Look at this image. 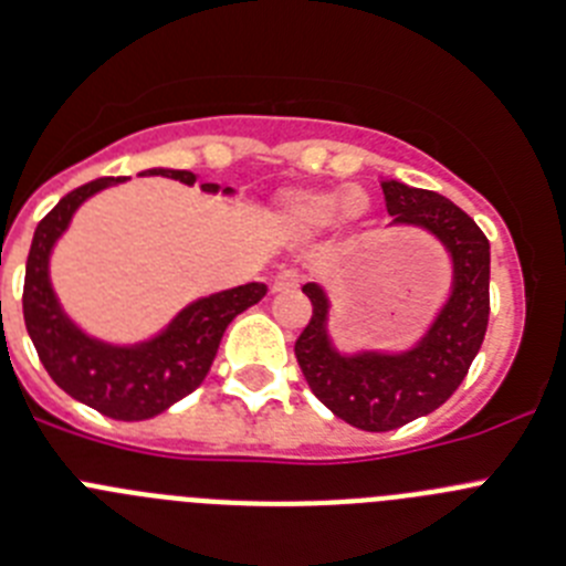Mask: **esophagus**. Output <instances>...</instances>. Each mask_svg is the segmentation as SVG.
I'll return each instance as SVG.
<instances>
[{
	"label": "esophagus",
	"instance_id": "34e87169",
	"mask_svg": "<svg viewBox=\"0 0 566 566\" xmlns=\"http://www.w3.org/2000/svg\"><path fill=\"white\" fill-rule=\"evenodd\" d=\"M298 282H302L298 271H282L273 279V293H290V290L298 287Z\"/></svg>",
	"mask_w": 566,
	"mask_h": 566
}]
</instances>
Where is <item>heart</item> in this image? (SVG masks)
I'll return each instance as SVG.
<instances>
[{"label": "heart", "mask_w": 566, "mask_h": 566, "mask_svg": "<svg viewBox=\"0 0 566 566\" xmlns=\"http://www.w3.org/2000/svg\"><path fill=\"white\" fill-rule=\"evenodd\" d=\"M371 202L358 188H298L282 200V217L295 233L313 237L333 226H358Z\"/></svg>", "instance_id": "1"}]
</instances>
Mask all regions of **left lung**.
Returning a JSON list of instances; mask_svg holds the SVG:
<instances>
[{"mask_svg": "<svg viewBox=\"0 0 566 566\" xmlns=\"http://www.w3.org/2000/svg\"><path fill=\"white\" fill-rule=\"evenodd\" d=\"M391 228H420L451 259V290L429 329L406 349L344 353L329 335V295L318 282L302 293L313 318L295 340V360L310 389L335 417L364 431L400 429L440 409L465 380L485 340L491 315V245L462 208L437 191L380 180Z\"/></svg>", "mask_w": 566, "mask_h": 566, "instance_id": "8db88e82", "label": "left lung"}]
</instances>
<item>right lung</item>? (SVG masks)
Returning <instances> with one entry per match:
<instances>
[{
  "label": "right lung",
  "instance_id": "obj_1",
  "mask_svg": "<svg viewBox=\"0 0 566 566\" xmlns=\"http://www.w3.org/2000/svg\"><path fill=\"white\" fill-rule=\"evenodd\" d=\"M140 177H169L195 186L197 175L186 169H146ZM129 177H101L70 191L39 222L24 268V324L50 378L90 409L112 420H149L197 389L211 369L228 324L242 310L264 298L268 284L248 282L239 287L202 295L186 304L175 318L137 344H112L84 333L61 307L50 282L53 248L90 197ZM206 195L231 197L233 188L202 182Z\"/></svg>",
  "mask_w": 566,
  "mask_h": 566
}]
</instances>
